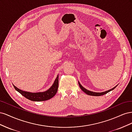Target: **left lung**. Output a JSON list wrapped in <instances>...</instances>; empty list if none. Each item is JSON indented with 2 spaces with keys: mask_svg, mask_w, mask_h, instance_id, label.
<instances>
[{
  "mask_svg": "<svg viewBox=\"0 0 132 132\" xmlns=\"http://www.w3.org/2000/svg\"><path fill=\"white\" fill-rule=\"evenodd\" d=\"M78 83H79V86H80V89L84 92V93H85V94H87V95H90V96H101V95H105V94H106L107 93H109V92H110V91H112V90H113V89H114L116 87H117V86H116L115 87H114L113 88H112V89H110V90H107V91H105V92H102V93H95V92H93V91H89V90H87V89H85L84 87L81 84H80V83L79 82H78Z\"/></svg>",
  "mask_w": 132,
  "mask_h": 132,
  "instance_id": "8db88e82",
  "label": "left lung"
}]
</instances>
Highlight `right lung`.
Segmentation results:
<instances>
[{"instance_id":"right-lung-1","label":"right lung","mask_w":132,"mask_h":132,"mask_svg":"<svg viewBox=\"0 0 132 132\" xmlns=\"http://www.w3.org/2000/svg\"><path fill=\"white\" fill-rule=\"evenodd\" d=\"M15 89L20 93L26 98L32 101H46L52 98L54 96L57 94V92L58 88V75L53 84L52 85L50 88L46 91L39 92V93H30V92L24 91L20 89H18L17 87L14 85Z\"/></svg>"}]
</instances>
